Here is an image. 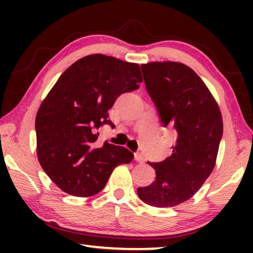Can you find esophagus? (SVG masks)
I'll list each match as a JSON object with an SVG mask.
<instances>
[{
	"mask_svg": "<svg viewBox=\"0 0 253 253\" xmlns=\"http://www.w3.org/2000/svg\"><path fill=\"white\" fill-rule=\"evenodd\" d=\"M134 157H135V161L136 162H138V163H144L145 162V158H144V156L140 153H135Z\"/></svg>",
	"mask_w": 253,
	"mask_h": 253,
	"instance_id": "34e87169",
	"label": "esophagus"
}]
</instances>
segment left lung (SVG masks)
I'll return each instance as SVG.
<instances>
[{
  "label": "left lung",
  "mask_w": 253,
  "mask_h": 253,
  "mask_svg": "<svg viewBox=\"0 0 253 253\" xmlns=\"http://www.w3.org/2000/svg\"><path fill=\"white\" fill-rule=\"evenodd\" d=\"M140 68L162 125L173 128L176 140L169 157L148 163L156 179L137 194L152 207H176L200 190L215 166L222 115L207 84L184 63L155 61Z\"/></svg>",
  "instance_id": "obj_1"
}]
</instances>
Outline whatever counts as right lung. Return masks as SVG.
<instances>
[{
	"label": "right lung",
	"mask_w": 253,
	"mask_h": 253,
	"mask_svg": "<svg viewBox=\"0 0 253 253\" xmlns=\"http://www.w3.org/2000/svg\"><path fill=\"white\" fill-rule=\"evenodd\" d=\"M143 81L137 63L90 54L71 65L42 101L36 117L37 155L41 168L60 190L88 198L105 187L115 168L134 154L105 142L97 145L108 110L124 92Z\"/></svg>",
	"instance_id": "1"
}]
</instances>
